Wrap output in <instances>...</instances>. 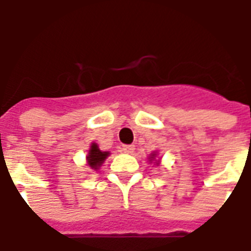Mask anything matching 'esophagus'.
Returning a JSON list of instances; mask_svg holds the SVG:
<instances>
[{
	"label": "esophagus",
	"instance_id": "obj_1",
	"mask_svg": "<svg viewBox=\"0 0 251 251\" xmlns=\"http://www.w3.org/2000/svg\"><path fill=\"white\" fill-rule=\"evenodd\" d=\"M134 150H135V147H134L133 145L122 146V151H124V152H126V153H133Z\"/></svg>",
	"mask_w": 251,
	"mask_h": 251
}]
</instances>
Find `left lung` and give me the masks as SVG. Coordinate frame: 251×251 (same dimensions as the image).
<instances>
[{
    "mask_svg": "<svg viewBox=\"0 0 251 251\" xmlns=\"http://www.w3.org/2000/svg\"><path fill=\"white\" fill-rule=\"evenodd\" d=\"M152 156H155V155H152Z\"/></svg>",
    "mask_w": 251,
    "mask_h": 251,
    "instance_id": "1",
    "label": "left lung"
}]
</instances>
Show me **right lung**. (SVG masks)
<instances>
[{"label":"right lung","mask_w":251,"mask_h":251,"mask_svg":"<svg viewBox=\"0 0 251 251\" xmlns=\"http://www.w3.org/2000/svg\"><path fill=\"white\" fill-rule=\"evenodd\" d=\"M109 155V152H102L100 151L98 147V145H92L90 149V152H88V156H87V160H88V165H90L92 169H98L100 165L104 163V160L106 159V156Z\"/></svg>","instance_id":"obj_1"}]
</instances>
